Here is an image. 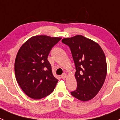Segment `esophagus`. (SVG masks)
Masks as SVG:
<instances>
[{
    "mask_svg": "<svg viewBox=\"0 0 120 120\" xmlns=\"http://www.w3.org/2000/svg\"><path fill=\"white\" fill-rule=\"evenodd\" d=\"M66 76H67L66 74V73H64V74H62V75H61V78L62 79H65L66 77Z\"/></svg>",
    "mask_w": 120,
    "mask_h": 120,
    "instance_id": "34e87169",
    "label": "esophagus"
}]
</instances>
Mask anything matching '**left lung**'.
Instances as JSON below:
<instances>
[{
    "label": "left lung",
    "mask_w": 120,
    "mask_h": 120,
    "mask_svg": "<svg viewBox=\"0 0 120 120\" xmlns=\"http://www.w3.org/2000/svg\"><path fill=\"white\" fill-rule=\"evenodd\" d=\"M70 47L76 66L77 87L73 97L83 102L94 98L103 86L107 75L106 56L97 43L82 35L64 38Z\"/></svg>",
    "instance_id": "1"
}]
</instances>
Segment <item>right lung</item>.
<instances>
[{
	"label": "right lung",
	"instance_id": "add662e5",
	"mask_svg": "<svg viewBox=\"0 0 120 120\" xmlns=\"http://www.w3.org/2000/svg\"><path fill=\"white\" fill-rule=\"evenodd\" d=\"M61 38L34 36L22 45L14 64L15 78L27 96L40 99L52 92L58 82L47 60L52 48Z\"/></svg>",
	"mask_w": 120,
	"mask_h": 120
}]
</instances>
